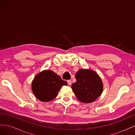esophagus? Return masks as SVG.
I'll return each mask as SVG.
<instances>
[{"mask_svg": "<svg viewBox=\"0 0 135 135\" xmlns=\"http://www.w3.org/2000/svg\"><path fill=\"white\" fill-rule=\"evenodd\" d=\"M68 85H70L71 84V80H68Z\"/></svg>", "mask_w": 135, "mask_h": 135, "instance_id": "1", "label": "esophagus"}]
</instances>
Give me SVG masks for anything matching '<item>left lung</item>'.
Segmentation results:
<instances>
[{
    "mask_svg": "<svg viewBox=\"0 0 135 135\" xmlns=\"http://www.w3.org/2000/svg\"><path fill=\"white\" fill-rule=\"evenodd\" d=\"M76 82L71 88L76 98L83 103L95 101L103 91V83L97 73L90 69H80L75 74Z\"/></svg>",
    "mask_w": 135,
    "mask_h": 135,
    "instance_id": "1",
    "label": "left lung"
}]
</instances>
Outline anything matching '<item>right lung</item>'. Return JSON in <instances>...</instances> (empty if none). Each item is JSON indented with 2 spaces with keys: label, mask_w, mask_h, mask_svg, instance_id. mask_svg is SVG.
Returning a JSON list of instances; mask_svg holds the SVG:
<instances>
[{
  "label": "right lung",
  "mask_w": 135,
  "mask_h": 135,
  "mask_svg": "<svg viewBox=\"0 0 135 135\" xmlns=\"http://www.w3.org/2000/svg\"><path fill=\"white\" fill-rule=\"evenodd\" d=\"M67 81L52 70H43L36 75L32 82V91L36 99L43 102L54 100Z\"/></svg>",
  "instance_id": "obj_1"
}]
</instances>
